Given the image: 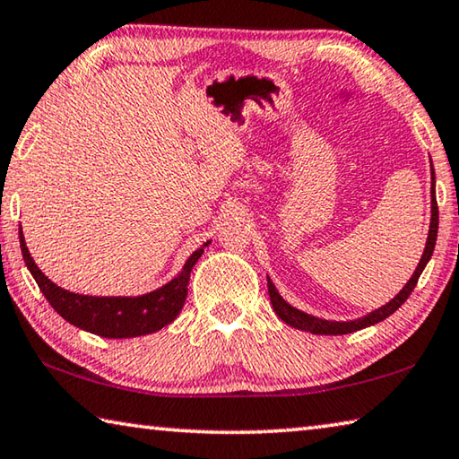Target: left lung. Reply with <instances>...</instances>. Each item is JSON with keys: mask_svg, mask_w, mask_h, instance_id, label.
<instances>
[{"mask_svg": "<svg viewBox=\"0 0 459 459\" xmlns=\"http://www.w3.org/2000/svg\"><path fill=\"white\" fill-rule=\"evenodd\" d=\"M437 224H439V212H437V200H435V172H433V164H431V221H429V232H427L423 255L417 263L413 275H411L409 281L403 285V290L397 295H394L391 301H386L385 306L372 309V312H368L367 316L356 317V320H346V322L324 320V317H317V316H312L307 312H301V309L293 307L290 301H285L281 298V293L277 291L275 283L271 281L269 275H267V290H269V298H271V304H273L275 314L281 317V320L287 325H291V328L304 330V332H309V333H322V336H340V333H351V332L368 328V325H375L378 322H383L385 317L397 312V309L407 301L411 291L415 290L419 275L423 273L425 265L429 263L431 255H433L435 240H437Z\"/></svg>", "mask_w": 459, "mask_h": 459, "instance_id": "left-lung-1", "label": "left lung"}]
</instances>
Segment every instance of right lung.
I'll return each instance as SVG.
<instances>
[{"label":"right lung","mask_w":459,"mask_h":459,"mask_svg":"<svg viewBox=\"0 0 459 459\" xmlns=\"http://www.w3.org/2000/svg\"><path fill=\"white\" fill-rule=\"evenodd\" d=\"M211 245L206 240L198 247L180 269L172 281L158 287L143 295H84L68 291L65 287H58L46 277L40 267L36 265L32 255L26 247L24 232L20 227V247L24 255L26 267L36 279L38 287L48 299V304L65 317L68 324L76 325L84 332L97 333L103 338H137L145 333H153L172 324L178 314L182 312L186 295H188V281L192 267L204 253V248Z\"/></svg>","instance_id":"1"}]
</instances>
